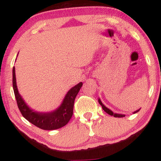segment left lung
Returning <instances> with one entry per match:
<instances>
[{"instance_id":"8db88e82","label":"left lung","mask_w":161,"mask_h":161,"mask_svg":"<svg viewBox=\"0 0 161 161\" xmlns=\"http://www.w3.org/2000/svg\"><path fill=\"white\" fill-rule=\"evenodd\" d=\"M98 102H99V104L101 105V107H102V108H103V110H104L105 112L107 113V114H110V116H114V117H123V116H125V115H123V114H114V113H113L111 110H109V109L108 108H106V107L104 106V104H102V102H101V101L100 99H98ZM140 110V109H139ZM139 110H136V111H135L133 114H136V113H137V112H138L139 111Z\"/></svg>"}]
</instances>
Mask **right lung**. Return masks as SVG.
<instances>
[{
	"instance_id": "add662e5",
	"label": "right lung",
	"mask_w": 161,
	"mask_h": 161,
	"mask_svg": "<svg viewBox=\"0 0 161 161\" xmlns=\"http://www.w3.org/2000/svg\"><path fill=\"white\" fill-rule=\"evenodd\" d=\"M82 86V82H79L69 90L61 105L53 111L48 113L36 112L25 104L23 97L19 95L16 86L15 67L14 66L13 68V88L16 103L22 115L33 125L45 130L60 129L67 124L73 116L75 97Z\"/></svg>"
}]
</instances>
